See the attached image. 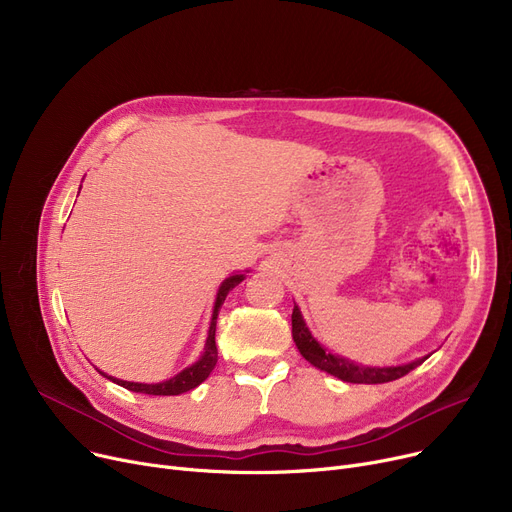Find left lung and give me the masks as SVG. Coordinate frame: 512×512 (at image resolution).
<instances>
[{"instance_id":"obj_1","label":"left lung","mask_w":512,"mask_h":512,"mask_svg":"<svg viewBox=\"0 0 512 512\" xmlns=\"http://www.w3.org/2000/svg\"><path fill=\"white\" fill-rule=\"evenodd\" d=\"M292 338L294 344L301 351V355L315 365L321 371H328L334 378L342 380V382H351V384H384V382H392L407 375L409 371H413L415 367H419L427 357L417 359L409 365H398V367H363L359 363L348 361L344 357L326 353V348L321 346L309 332V328L305 326V319L301 315V309L294 305L292 309Z\"/></svg>"}]
</instances>
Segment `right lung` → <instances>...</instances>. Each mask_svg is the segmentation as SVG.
I'll use <instances>...</instances> for the list:
<instances>
[{"instance_id": "1", "label": "right lung", "mask_w": 512, "mask_h": 512, "mask_svg": "<svg viewBox=\"0 0 512 512\" xmlns=\"http://www.w3.org/2000/svg\"><path fill=\"white\" fill-rule=\"evenodd\" d=\"M245 276L242 274H234L230 278H226L218 290V299H215L213 305V315H211V326H209V334H207V342H205V351L201 355V359L197 363H193L191 367L182 369L178 375H174L172 380L159 382V384H137V382H124V380H116L112 375H105L103 371H99L101 375H105L107 380L116 382L118 386L132 390V392H141V394H151V396H176L182 392H188L197 388L201 382H205L209 378V373L213 371L215 363H218V346H215V319H218L220 307L224 305L228 292L238 286Z\"/></svg>"}]
</instances>
